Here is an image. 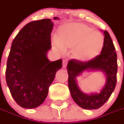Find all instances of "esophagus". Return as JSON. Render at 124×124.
Returning a JSON list of instances; mask_svg holds the SVG:
<instances>
[{
	"label": "esophagus",
	"mask_w": 124,
	"mask_h": 124,
	"mask_svg": "<svg viewBox=\"0 0 124 124\" xmlns=\"http://www.w3.org/2000/svg\"><path fill=\"white\" fill-rule=\"evenodd\" d=\"M67 64H68L67 61H66V60H63V68H66Z\"/></svg>",
	"instance_id": "34e87169"
}]
</instances>
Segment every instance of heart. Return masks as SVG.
I'll list each match as a JSON object with an SVG mask.
<instances>
[{"label": "heart", "mask_w": 124, "mask_h": 124, "mask_svg": "<svg viewBox=\"0 0 124 124\" xmlns=\"http://www.w3.org/2000/svg\"><path fill=\"white\" fill-rule=\"evenodd\" d=\"M54 47L61 53L73 50L72 55L81 61H88L99 54L104 45V37L99 31L80 23L63 25L58 29Z\"/></svg>", "instance_id": "1"}]
</instances>
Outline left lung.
Listing matches in <instances>:
<instances>
[{
  "label": "left lung",
  "mask_w": 124,
  "mask_h": 124,
  "mask_svg": "<svg viewBox=\"0 0 124 124\" xmlns=\"http://www.w3.org/2000/svg\"><path fill=\"white\" fill-rule=\"evenodd\" d=\"M104 45L101 54L87 62L76 59L70 60L67 70L68 72V87L75 103L86 110L101 107L108 100L117 83V53L111 37L107 31H103ZM101 71L106 76V83L99 93L85 94L77 84L76 77L84 71Z\"/></svg>",
  "instance_id": "obj_1"
}]
</instances>
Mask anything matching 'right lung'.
<instances>
[{
	"instance_id": "add662e5",
	"label": "right lung",
	"mask_w": 124,
	"mask_h": 124,
	"mask_svg": "<svg viewBox=\"0 0 124 124\" xmlns=\"http://www.w3.org/2000/svg\"><path fill=\"white\" fill-rule=\"evenodd\" d=\"M53 26V22L48 18L30 22L20 30L12 43L6 81L15 101L27 109L43 103L55 74L62 67L61 59L50 62L47 57L52 47Z\"/></svg>"
}]
</instances>
